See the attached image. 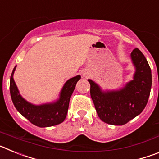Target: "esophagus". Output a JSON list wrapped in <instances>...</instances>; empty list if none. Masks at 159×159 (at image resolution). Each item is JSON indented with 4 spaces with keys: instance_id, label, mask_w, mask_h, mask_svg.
Returning a JSON list of instances; mask_svg holds the SVG:
<instances>
[{
    "instance_id": "esophagus-1",
    "label": "esophagus",
    "mask_w": 159,
    "mask_h": 159,
    "mask_svg": "<svg viewBox=\"0 0 159 159\" xmlns=\"http://www.w3.org/2000/svg\"><path fill=\"white\" fill-rule=\"evenodd\" d=\"M83 75H84V77H86V78H88V76H89V72L87 71H84V72H83Z\"/></svg>"
}]
</instances>
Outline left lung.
Listing matches in <instances>:
<instances>
[{
  "label": "left lung",
  "mask_w": 159,
  "mask_h": 159,
  "mask_svg": "<svg viewBox=\"0 0 159 159\" xmlns=\"http://www.w3.org/2000/svg\"><path fill=\"white\" fill-rule=\"evenodd\" d=\"M130 56L136 71L133 80L122 89L102 92L95 82L88 80L98 116L108 124L121 126L128 123L143 111L150 96L152 75L147 59L137 48Z\"/></svg>",
  "instance_id": "left-lung-1"
}]
</instances>
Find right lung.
Wrapping results in <instances>:
<instances>
[{
  "instance_id": "right-lung-1",
  "label": "right lung",
  "mask_w": 159,
  "mask_h": 159,
  "mask_svg": "<svg viewBox=\"0 0 159 159\" xmlns=\"http://www.w3.org/2000/svg\"><path fill=\"white\" fill-rule=\"evenodd\" d=\"M14 67L10 77V94L12 102L16 110L32 124L40 127H47L60 124L65 119L69 107V101L75 88V84L80 79V75L70 79L64 84L60 99L56 102L36 106L24 99L18 92L14 82Z\"/></svg>"
}]
</instances>
